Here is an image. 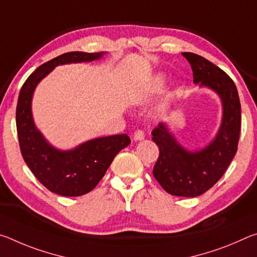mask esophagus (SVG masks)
Masks as SVG:
<instances>
[{
	"instance_id": "esophagus-1",
	"label": "esophagus",
	"mask_w": 257,
	"mask_h": 257,
	"mask_svg": "<svg viewBox=\"0 0 257 257\" xmlns=\"http://www.w3.org/2000/svg\"><path fill=\"white\" fill-rule=\"evenodd\" d=\"M145 138V134H144V132H143L142 129H138V130H136V132L134 133V141H136V142H138V141H143V139Z\"/></svg>"
}]
</instances>
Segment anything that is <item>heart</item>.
I'll use <instances>...</instances> for the list:
<instances>
[{
  "label": "heart",
  "mask_w": 257,
  "mask_h": 257,
  "mask_svg": "<svg viewBox=\"0 0 257 257\" xmlns=\"http://www.w3.org/2000/svg\"><path fill=\"white\" fill-rule=\"evenodd\" d=\"M165 85V78L163 76H156L153 82H152V89L154 90V92H160V90H162V88Z\"/></svg>",
  "instance_id": "obj_1"
}]
</instances>
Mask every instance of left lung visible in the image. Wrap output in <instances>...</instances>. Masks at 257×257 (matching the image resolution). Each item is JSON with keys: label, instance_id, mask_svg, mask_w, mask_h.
Returning a JSON list of instances; mask_svg holds the SVG:
<instances>
[{"label": "left lung", "instance_id": "obj_1", "mask_svg": "<svg viewBox=\"0 0 257 257\" xmlns=\"http://www.w3.org/2000/svg\"><path fill=\"white\" fill-rule=\"evenodd\" d=\"M182 55L193 69L194 84L207 87L222 102V122L214 139L204 149L186 150L177 142L164 122L153 129L160 155L153 175L167 193L182 197H196L212 188L231 163L238 149L241 107L237 87L223 70L210 61L190 52Z\"/></svg>", "mask_w": 257, "mask_h": 257}]
</instances>
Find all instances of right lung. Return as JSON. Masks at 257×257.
<instances>
[{"label": "right lung", "instance_id": "add662e5", "mask_svg": "<svg viewBox=\"0 0 257 257\" xmlns=\"http://www.w3.org/2000/svg\"><path fill=\"white\" fill-rule=\"evenodd\" d=\"M104 52H69L47 61L30 75L21 87L17 104L16 122L20 151L38 181L61 196H81L93 190L105 175L113 159L130 144L125 134L95 138L69 151L52 146L34 123L32 98L35 88L60 64L92 62Z\"/></svg>", "mask_w": 257, "mask_h": 257}]
</instances>
